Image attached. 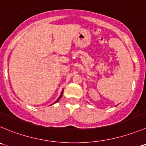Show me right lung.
Returning a JSON list of instances; mask_svg holds the SVG:
<instances>
[{
  "label": "right lung",
  "instance_id": "1",
  "mask_svg": "<svg viewBox=\"0 0 146 146\" xmlns=\"http://www.w3.org/2000/svg\"><path fill=\"white\" fill-rule=\"evenodd\" d=\"M63 91H64V90H62V93H61V95H60V96H59V98H58V99H57V100H56V101H55V102H54V103H53V104L56 103V102H58V101H59V100H60V98H62V94H63Z\"/></svg>",
  "mask_w": 146,
  "mask_h": 146
}]
</instances>
